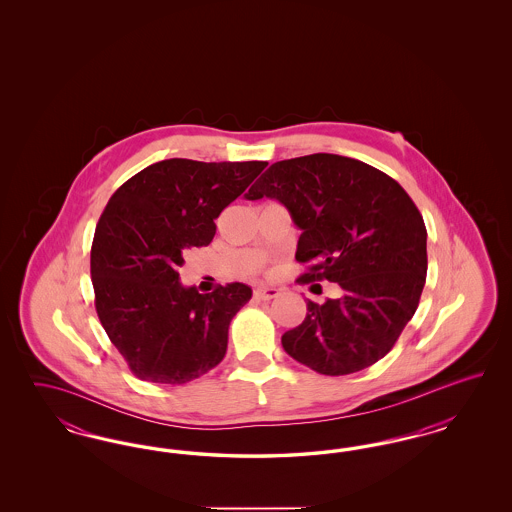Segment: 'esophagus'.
<instances>
[{
	"label": "esophagus",
	"instance_id": "obj_1",
	"mask_svg": "<svg viewBox=\"0 0 512 512\" xmlns=\"http://www.w3.org/2000/svg\"><path fill=\"white\" fill-rule=\"evenodd\" d=\"M278 295H280V292L276 288H267V286H259V288L253 290V297L259 299V301H270V299H274Z\"/></svg>",
	"mask_w": 512,
	"mask_h": 512
}]
</instances>
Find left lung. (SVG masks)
<instances>
[{"instance_id": "left-lung-1", "label": "left lung", "mask_w": 512, "mask_h": 512, "mask_svg": "<svg viewBox=\"0 0 512 512\" xmlns=\"http://www.w3.org/2000/svg\"><path fill=\"white\" fill-rule=\"evenodd\" d=\"M247 199H278L303 230L301 284L336 282L341 297L307 301L284 351L318 374L359 372L386 357L426 282V226L409 194L363 161L313 153L270 165Z\"/></svg>"}]
</instances>
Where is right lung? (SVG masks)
<instances>
[{"label": "right lung", "mask_w": 512, "mask_h": 512, "mask_svg": "<svg viewBox=\"0 0 512 512\" xmlns=\"http://www.w3.org/2000/svg\"><path fill=\"white\" fill-rule=\"evenodd\" d=\"M265 167L167 159L111 195L90 253L96 311L140 380L186 384L224 359L230 320L251 288L232 282L199 293L180 284L178 267L184 251L211 244L222 209Z\"/></svg>", "instance_id": "right-lung-1"}]
</instances>
